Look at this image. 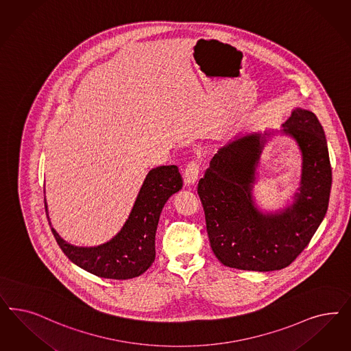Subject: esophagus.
<instances>
[{
  "instance_id": "obj_1",
  "label": "esophagus",
  "mask_w": 351,
  "mask_h": 351,
  "mask_svg": "<svg viewBox=\"0 0 351 351\" xmlns=\"http://www.w3.org/2000/svg\"><path fill=\"white\" fill-rule=\"evenodd\" d=\"M199 171H200V162H199V160L190 161L187 164L186 169H184V174H183L184 183L187 186L195 184V182L197 181V177H199Z\"/></svg>"
}]
</instances>
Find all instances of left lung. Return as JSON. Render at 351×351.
<instances>
[{
	"instance_id": "left-lung-1",
	"label": "left lung",
	"mask_w": 351,
	"mask_h": 351,
	"mask_svg": "<svg viewBox=\"0 0 351 351\" xmlns=\"http://www.w3.org/2000/svg\"><path fill=\"white\" fill-rule=\"evenodd\" d=\"M283 128L302 152L300 193L287 209L263 215L253 203L254 174L266 142L261 134L239 136L221 148L199 181L209 243L227 267L274 271L289 266L327 213L332 168L323 126L315 113L295 108Z\"/></svg>"
}]
</instances>
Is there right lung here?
I'll return each mask as SVG.
<instances>
[{
    "label": "right lung",
    "mask_w": 351,
    "mask_h": 351,
    "mask_svg": "<svg viewBox=\"0 0 351 351\" xmlns=\"http://www.w3.org/2000/svg\"><path fill=\"white\" fill-rule=\"evenodd\" d=\"M182 186L181 173L176 165L149 170L124 226L102 245L75 247L60 238L51 227L53 235L63 253L81 269L106 279L136 278L155 261V235L160 213L170 196L178 193ZM45 210L47 215L46 200Z\"/></svg>",
    "instance_id": "right-lung-1"
}]
</instances>
